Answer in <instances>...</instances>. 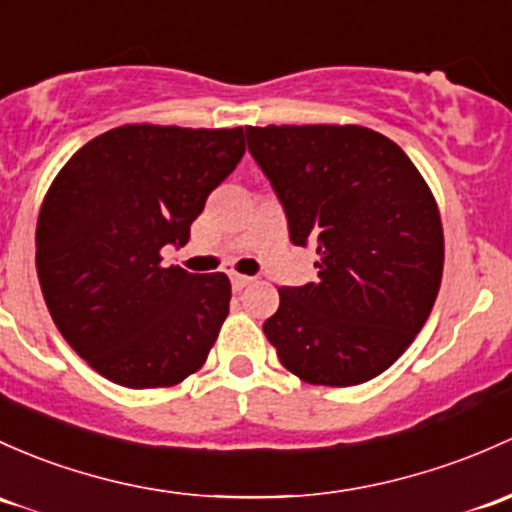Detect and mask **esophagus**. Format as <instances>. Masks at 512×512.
<instances>
[{
  "label": "esophagus",
  "instance_id": "esophagus-1",
  "mask_svg": "<svg viewBox=\"0 0 512 512\" xmlns=\"http://www.w3.org/2000/svg\"><path fill=\"white\" fill-rule=\"evenodd\" d=\"M230 284H233V289L235 292H242V289L245 287H250L252 284V277H247V274H230Z\"/></svg>",
  "mask_w": 512,
  "mask_h": 512
}]
</instances>
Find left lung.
Masks as SVG:
<instances>
[{"instance_id":"1","label":"left lung","mask_w":512,"mask_h":512,"mask_svg":"<svg viewBox=\"0 0 512 512\" xmlns=\"http://www.w3.org/2000/svg\"><path fill=\"white\" fill-rule=\"evenodd\" d=\"M316 282L279 289L265 336L304 383L348 387L390 368L432 314L444 270L437 201L410 157L358 125L245 127Z\"/></svg>"}]
</instances>
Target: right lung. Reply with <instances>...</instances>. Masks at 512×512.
Segmentation results:
<instances>
[{"mask_svg":"<svg viewBox=\"0 0 512 512\" xmlns=\"http://www.w3.org/2000/svg\"><path fill=\"white\" fill-rule=\"evenodd\" d=\"M242 154V127L122 125L53 179L36 223V272L53 324L102 378L171 387L206 363L230 279L161 267L159 252L186 245Z\"/></svg>","mask_w":512,"mask_h":512,"instance_id":"add662e5","label":"right lung"}]
</instances>
